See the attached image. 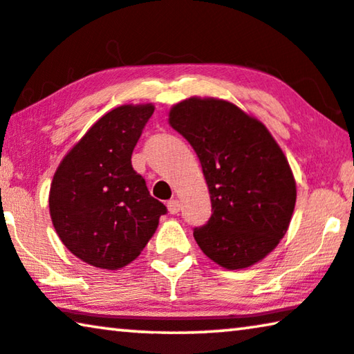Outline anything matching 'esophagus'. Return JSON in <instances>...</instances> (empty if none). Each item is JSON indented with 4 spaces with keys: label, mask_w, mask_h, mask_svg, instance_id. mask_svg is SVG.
<instances>
[{
    "label": "esophagus",
    "mask_w": 354,
    "mask_h": 354,
    "mask_svg": "<svg viewBox=\"0 0 354 354\" xmlns=\"http://www.w3.org/2000/svg\"><path fill=\"white\" fill-rule=\"evenodd\" d=\"M168 207V212L171 213V215H176V213L179 212V202L178 201H170L167 203Z\"/></svg>",
    "instance_id": "obj_1"
}]
</instances>
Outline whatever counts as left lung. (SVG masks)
<instances>
[{
    "label": "left lung",
    "mask_w": 354,
    "mask_h": 354,
    "mask_svg": "<svg viewBox=\"0 0 354 354\" xmlns=\"http://www.w3.org/2000/svg\"><path fill=\"white\" fill-rule=\"evenodd\" d=\"M168 123L201 160L212 216L194 229L201 250L226 270H243L274 250L297 202L287 157L257 117L216 97L175 104Z\"/></svg>",
    "instance_id": "obj_1"
}]
</instances>
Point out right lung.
Segmentation results:
<instances>
[{"mask_svg":"<svg viewBox=\"0 0 354 354\" xmlns=\"http://www.w3.org/2000/svg\"><path fill=\"white\" fill-rule=\"evenodd\" d=\"M153 104L112 109L66 153L49 189V215L64 245L101 270L141 255L167 213L133 170L131 153Z\"/></svg>","mask_w":354,"mask_h":354,"instance_id":"obj_1","label":"right lung"}]
</instances>
